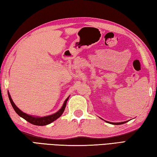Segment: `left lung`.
I'll return each mask as SVG.
<instances>
[{
	"mask_svg": "<svg viewBox=\"0 0 157 157\" xmlns=\"http://www.w3.org/2000/svg\"><path fill=\"white\" fill-rule=\"evenodd\" d=\"M106 122H107V123H111V124H124V123H127V121L121 122V123H109V122H108V121H106Z\"/></svg>",
	"mask_w": 157,
	"mask_h": 157,
	"instance_id": "obj_1",
	"label": "left lung"
}]
</instances>
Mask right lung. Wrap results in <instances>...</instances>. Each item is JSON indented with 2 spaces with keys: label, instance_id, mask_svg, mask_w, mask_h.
Listing matches in <instances>:
<instances>
[{
  "label": "right lung",
  "instance_id": "add662e5",
  "mask_svg": "<svg viewBox=\"0 0 157 157\" xmlns=\"http://www.w3.org/2000/svg\"><path fill=\"white\" fill-rule=\"evenodd\" d=\"M7 94H8V97H9L10 102H11L12 107L14 109V111H16V113H17L18 116H21V118H24L25 121L29 122V123H30L31 124H34V125H38V126L46 125V124H48L50 123H52L53 121H55V120H57L58 118H59V117L62 116V114L63 113V111H64V109H65L66 106V102H67V101L69 98V97L66 98V100L64 101V102H63L62 108H61L60 109L55 113L52 114V115H50V116H44V117H36V116L28 115V114L23 112L22 111L20 110L19 109H18L17 106H16L14 102H13V100L11 98V96H10V95L9 91L7 92Z\"/></svg>",
  "mask_w": 157,
  "mask_h": 157
}]
</instances>
